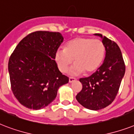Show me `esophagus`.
<instances>
[{"label":"esophagus","mask_w":134,"mask_h":134,"mask_svg":"<svg viewBox=\"0 0 134 134\" xmlns=\"http://www.w3.org/2000/svg\"><path fill=\"white\" fill-rule=\"evenodd\" d=\"M75 80H76L75 77H69V82H74Z\"/></svg>","instance_id":"esophagus-1"}]
</instances>
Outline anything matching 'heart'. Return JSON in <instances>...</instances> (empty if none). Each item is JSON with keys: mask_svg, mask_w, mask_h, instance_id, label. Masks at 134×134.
I'll use <instances>...</instances> for the list:
<instances>
[{"mask_svg": "<svg viewBox=\"0 0 134 134\" xmlns=\"http://www.w3.org/2000/svg\"><path fill=\"white\" fill-rule=\"evenodd\" d=\"M105 46L99 39L88 37H77L65 46V49L58 50L54 59L61 72H66L74 62L72 74L94 72L102 64L105 56Z\"/></svg>", "mask_w": 134, "mask_h": 134, "instance_id": "1", "label": "heart"}]
</instances>
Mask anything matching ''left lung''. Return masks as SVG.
I'll return each mask as SVG.
<instances>
[{"mask_svg":"<svg viewBox=\"0 0 134 134\" xmlns=\"http://www.w3.org/2000/svg\"><path fill=\"white\" fill-rule=\"evenodd\" d=\"M106 50L103 64L88 77L80 78L82 91L76 96L78 102L91 110L102 109L111 104L119 91L125 72V64L119 46L101 34Z\"/></svg>","mask_w":134,"mask_h":134,"instance_id":"8db88e82","label":"left lung"}]
</instances>
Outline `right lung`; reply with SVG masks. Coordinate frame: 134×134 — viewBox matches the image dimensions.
I'll list each match as a JSON object with an SVG mask.
<instances>
[{"instance_id": "1", "label": "right lung", "mask_w": 134, "mask_h": 134, "mask_svg": "<svg viewBox=\"0 0 134 134\" xmlns=\"http://www.w3.org/2000/svg\"><path fill=\"white\" fill-rule=\"evenodd\" d=\"M64 41L59 32L36 31L17 45L8 62L11 88L25 107L43 109L52 102L69 78L62 75L54 55Z\"/></svg>"}]
</instances>
